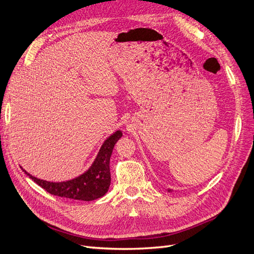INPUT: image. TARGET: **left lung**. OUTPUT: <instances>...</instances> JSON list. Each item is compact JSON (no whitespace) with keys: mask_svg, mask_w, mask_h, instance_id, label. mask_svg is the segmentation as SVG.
<instances>
[{"mask_svg":"<svg viewBox=\"0 0 254 254\" xmlns=\"http://www.w3.org/2000/svg\"><path fill=\"white\" fill-rule=\"evenodd\" d=\"M171 190H168V191H171Z\"/></svg>","mask_w":254,"mask_h":254,"instance_id":"8db88e82","label":"left lung"}]
</instances>
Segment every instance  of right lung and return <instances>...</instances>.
<instances>
[{
  "instance_id": "1",
  "label": "right lung",
  "mask_w": 254,
  "mask_h": 254,
  "mask_svg": "<svg viewBox=\"0 0 254 254\" xmlns=\"http://www.w3.org/2000/svg\"><path fill=\"white\" fill-rule=\"evenodd\" d=\"M123 135L121 130L116 131L105 139L99 153L90 168L72 180L63 182H51L38 179L29 174L22 167V170L34 182L54 196L74 200L92 201L104 196L110 186L109 160L118 139Z\"/></svg>"
}]
</instances>
